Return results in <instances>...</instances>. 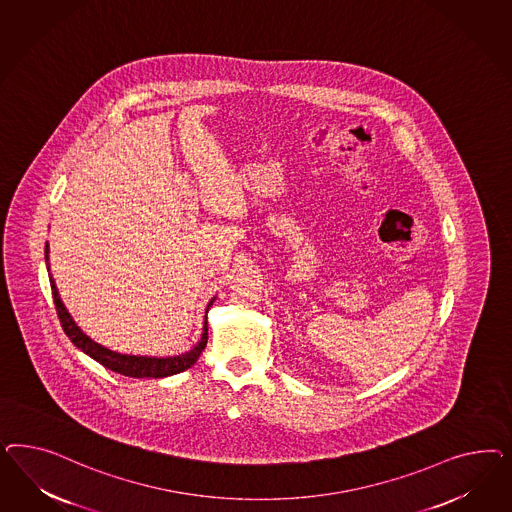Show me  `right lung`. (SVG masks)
<instances>
[{
	"label": "right lung",
	"instance_id": "1",
	"mask_svg": "<svg viewBox=\"0 0 512 512\" xmlns=\"http://www.w3.org/2000/svg\"><path fill=\"white\" fill-rule=\"evenodd\" d=\"M48 244L45 246V261H47L48 278H50V287H52V296H54V304L56 311L60 317V323L63 326V332L67 334V338L77 345L82 353H86L88 357L97 360L101 366L109 368L112 372L122 373L125 377H137V379H159V377H169L174 373L186 372L187 368H191L197 358L201 357L202 349L206 347L208 341V321L204 319L202 326L201 340L197 341V345L193 349H189L182 355H174V357H140V355H124L118 351H112L109 347L93 341L86 332H82V328L75 323V319L71 317V313L65 308L62 302V296L58 293L56 281L52 279L50 274V266H48ZM216 300V296L210 300L206 313L210 310L212 302Z\"/></svg>",
	"mask_w": 512,
	"mask_h": 512
}]
</instances>
